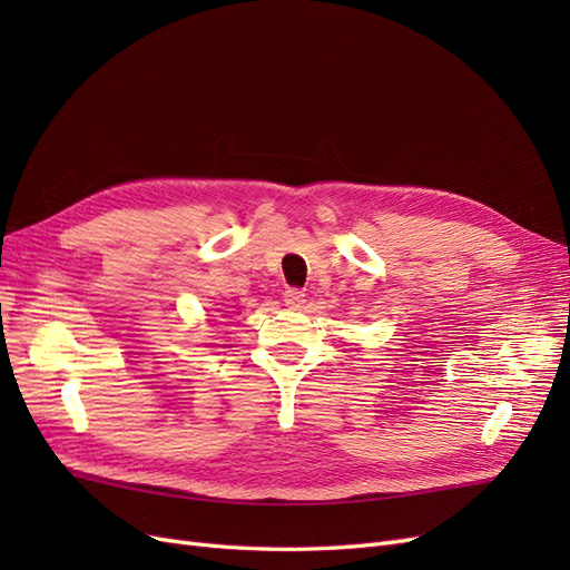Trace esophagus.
I'll return each mask as SVG.
<instances>
[{
	"label": "esophagus",
	"mask_w": 570,
	"mask_h": 570,
	"mask_svg": "<svg viewBox=\"0 0 570 570\" xmlns=\"http://www.w3.org/2000/svg\"><path fill=\"white\" fill-rule=\"evenodd\" d=\"M306 295L302 289H297V287H292V289H285V304L287 306H292V308H299L306 299H304Z\"/></svg>",
	"instance_id": "esophagus-1"
}]
</instances>
